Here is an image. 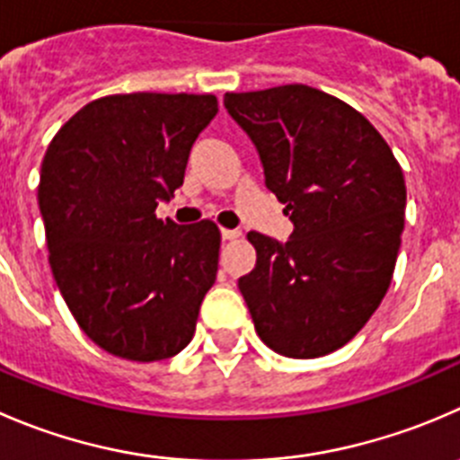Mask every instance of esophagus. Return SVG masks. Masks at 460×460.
<instances>
[{
	"label": "esophagus",
	"mask_w": 460,
	"mask_h": 460,
	"mask_svg": "<svg viewBox=\"0 0 460 460\" xmlns=\"http://www.w3.org/2000/svg\"><path fill=\"white\" fill-rule=\"evenodd\" d=\"M220 234H222V240H235V238H240V231H238V229H222Z\"/></svg>",
	"instance_id": "34e87169"
}]
</instances>
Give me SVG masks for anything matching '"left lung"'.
Instances as JSON below:
<instances>
[{
	"mask_svg": "<svg viewBox=\"0 0 460 460\" xmlns=\"http://www.w3.org/2000/svg\"><path fill=\"white\" fill-rule=\"evenodd\" d=\"M225 107L294 225L288 243L247 234L256 267L238 288L258 337L285 358L332 353L367 325L394 279L402 168L358 110L307 84L229 92Z\"/></svg>",
	"mask_w": 460,
	"mask_h": 460,
	"instance_id": "left-lung-1",
	"label": "left lung"
}]
</instances>
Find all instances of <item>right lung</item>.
<instances>
[{"label":"right lung","instance_id":"obj_1","mask_svg":"<svg viewBox=\"0 0 460 460\" xmlns=\"http://www.w3.org/2000/svg\"><path fill=\"white\" fill-rule=\"evenodd\" d=\"M213 93H114L87 102L42 159L38 204L49 265L83 332L107 353L159 362L193 339L216 283V222L155 216L184 184Z\"/></svg>","mask_w":460,"mask_h":460}]
</instances>
